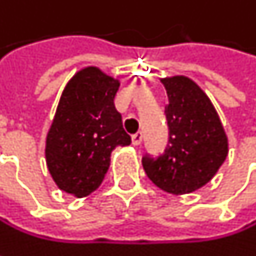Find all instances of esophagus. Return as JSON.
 <instances>
[{
  "instance_id": "34e87169",
  "label": "esophagus",
  "mask_w": 256,
  "mask_h": 256,
  "mask_svg": "<svg viewBox=\"0 0 256 256\" xmlns=\"http://www.w3.org/2000/svg\"><path fill=\"white\" fill-rule=\"evenodd\" d=\"M132 142H133V145H140V142H142V133L140 132L134 133L132 136Z\"/></svg>"
}]
</instances>
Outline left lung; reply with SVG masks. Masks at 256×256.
<instances>
[{
  "label": "left lung",
  "instance_id": "left-lung-1",
  "mask_svg": "<svg viewBox=\"0 0 256 256\" xmlns=\"http://www.w3.org/2000/svg\"><path fill=\"white\" fill-rule=\"evenodd\" d=\"M169 104V145L163 156H145L146 176L170 194H188L216 175L228 154V138L208 94L185 76L162 78Z\"/></svg>",
  "mask_w": 256,
  "mask_h": 256
}]
</instances>
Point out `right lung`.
Returning <instances> with one entry per match:
<instances>
[{"instance_id": "obj_1", "label": "right lung", "mask_w": 256, "mask_h": 256, "mask_svg": "<svg viewBox=\"0 0 256 256\" xmlns=\"http://www.w3.org/2000/svg\"><path fill=\"white\" fill-rule=\"evenodd\" d=\"M120 81L86 66L66 82L46 138V163L54 184L74 197L99 188L111 152L130 145L114 98Z\"/></svg>"}]
</instances>
